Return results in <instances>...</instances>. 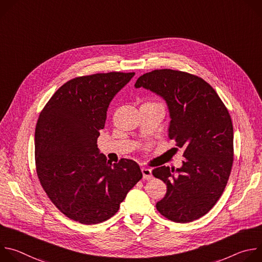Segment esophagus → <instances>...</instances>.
<instances>
[{
    "label": "esophagus",
    "mask_w": 262,
    "mask_h": 262,
    "mask_svg": "<svg viewBox=\"0 0 262 262\" xmlns=\"http://www.w3.org/2000/svg\"><path fill=\"white\" fill-rule=\"evenodd\" d=\"M142 171V174H143V178L144 179H151L154 176H152V172H151V169H148V168H142L141 169Z\"/></svg>",
    "instance_id": "obj_1"
}]
</instances>
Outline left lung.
I'll use <instances>...</instances> for the list:
<instances>
[{"mask_svg":"<svg viewBox=\"0 0 262 262\" xmlns=\"http://www.w3.org/2000/svg\"><path fill=\"white\" fill-rule=\"evenodd\" d=\"M145 88L167 103L169 138L184 147L182 166L152 171L167 184L157 209L176 223H190L207 213L224 192L233 163V125L214 89L194 74L157 69L141 76Z\"/></svg>","mask_w":262,"mask_h":262,"instance_id":"obj_1","label":"left lung"}]
</instances>
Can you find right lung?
<instances>
[{
  "label": "right lung",
  "mask_w": 262,
  "mask_h": 262,
  "mask_svg": "<svg viewBox=\"0 0 262 262\" xmlns=\"http://www.w3.org/2000/svg\"><path fill=\"white\" fill-rule=\"evenodd\" d=\"M135 72L72 79L51 97L35 128L36 171L56 207L86 225L113 216L142 178L127 159L112 164L97 148L111 100Z\"/></svg>",
  "instance_id": "1"
}]
</instances>
